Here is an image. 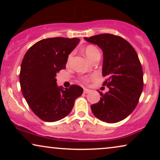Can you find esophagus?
<instances>
[{"label": "esophagus", "instance_id": "obj_1", "mask_svg": "<svg viewBox=\"0 0 160 160\" xmlns=\"http://www.w3.org/2000/svg\"><path fill=\"white\" fill-rule=\"evenodd\" d=\"M89 92H90V89H87V88H84V93L87 94V93H89Z\"/></svg>", "mask_w": 160, "mask_h": 160}]
</instances>
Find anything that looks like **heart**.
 <instances>
[{
  "mask_svg": "<svg viewBox=\"0 0 160 160\" xmlns=\"http://www.w3.org/2000/svg\"><path fill=\"white\" fill-rule=\"evenodd\" d=\"M84 54L87 58V59H88L90 62L93 60V59L97 58V57L98 56L100 57V52L99 50H98L97 47H95V46H92V45H89L85 47ZM72 56H73V53H71L69 54L68 58V61L71 60Z\"/></svg>",
  "mask_w": 160,
  "mask_h": 160,
  "instance_id": "b5f03b06",
  "label": "heart"
}]
</instances>
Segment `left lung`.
<instances>
[{"mask_svg": "<svg viewBox=\"0 0 160 160\" xmlns=\"http://www.w3.org/2000/svg\"><path fill=\"white\" fill-rule=\"evenodd\" d=\"M85 40L98 45L103 54V85L108 87L100 92L99 102L91 106L93 114L108 123H116L134 111L143 91V74L138 56L130 43L122 37L105 33Z\"/></svg>", "mask_w": 160, "mask_h": 160, "instance_id": "left-lung-1", "label": "left lung"}]
</instances>
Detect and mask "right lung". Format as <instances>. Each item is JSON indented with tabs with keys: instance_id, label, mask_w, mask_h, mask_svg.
<instances>
[{
	"instance_id": "add662e5",
	"label": "right lung",
	"mask_w": 160,
	"mask_h": 160,
	"mask_svg": "<svg viewBox=\"0 0 160 160\" xmlns=\"http://www.w3.org/2000/svg\"><path fill=\"white\" fill-rule=\"evenodd\" d=\"M79 38L62 37L42 39L32 45L24 56L19 82L28 106L44 122H53L68 115L83 89L71 85L63 89L57 85L56 75L65 68L70 53Z\"/></svg>"
}]
</instances>
